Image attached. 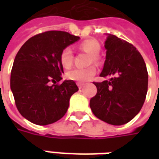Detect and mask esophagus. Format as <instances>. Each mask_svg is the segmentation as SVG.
Segmentation results:
<instances>
[{"mask_svg": "<svg viewBox=\"0 0 159 159\" xmlns=\"http://www.w3.org/2000/svg\"><path fill=\"white\" fill-rule=\"evenodd\" d=\"M77 86H78V88H79L80 89H83V87H84V83H77Z\"/></svg>", "mask_w": 159, "mask_h": 159, "instance_id": "1", "label": "esophagus"}]
</instances>
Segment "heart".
Segmentation results:
<instances>
[{"label":"heart","instance_id":"heart-1","mask_svg":"<svg viewBox=\"0 0 159 159\" xmlns=\"http://www.w3.org/2000/svg\"><path fill=\"white\" fill-rule=\"evenodd\" d=\"M78 48L82 51L89 53L90 57L89 59V63H99L101 46L99 42L95 40L89 39L84 41L80 43ZM74 54L72 49L70 47H66L63 49L59 54V61L64 68L68 69L72 66ZM96 73V68L94 66H89L85 68H73L66 72V78L71 81H75L77 83H84L88 80L91 79Z\"/></svg>","mask_w":159,"mask_h":159}]
</instances>
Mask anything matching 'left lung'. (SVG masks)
<instances>
[{"mask_svg": "<svg viewBox=\"0 0 159 159\" xmlns=\"http://www.w3.org/2000/svg\"><path fill=\"white\" fill-rule=\"evenodd\" d=\"M107 56L100 76L93 82L97 93L90 108L99 119L112 125L129 123L139 113L147 93L148 73L140 52L131 43L109 35L105 42Z\"/></svg>", "mask_w": 159, "mask_h": 159, "instance_id": "8db88e82", "label": "left lung"}]
</instances>
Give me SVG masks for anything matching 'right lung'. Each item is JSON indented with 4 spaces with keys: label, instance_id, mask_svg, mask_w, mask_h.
Returning a JSON list of instances; mask_svg holds the SVG:
<instances>
[{
    "label": "right lung",
    "instance_id": "obj_1",
    "mask_svg": "<svg viewBox=\"0 0 159 159\" xmlns=\"http://www.w3.org/2000/svg\"><path fill=\"white\" fill-rule=\"evenodd\" d=\"M78 39L66 31L49 30L30 37L19 50L10 85L17 109L30 122L47 125L66 113L78 87L71 80L59 83L64 73L59 54Z\"/></svg>",
    "mask_w": 159,
    "mask_h": 159
}]
</instances>
